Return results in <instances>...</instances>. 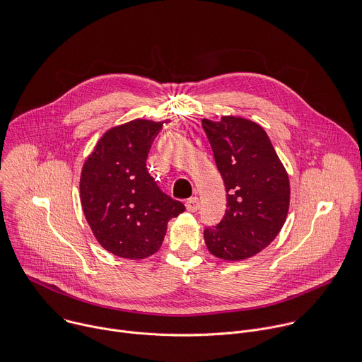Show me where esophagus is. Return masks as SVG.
Returning <instances> with one entry per match:
<instances>
[{"instance_id":"1","label":"esophagus","mask_w":362,"mask_h":362,"mask_svg":"<svg viewBox=\"0 0 362 362\" xmlns=\"http://www.w3.org/2000/svg\"><path fill=\"white\" fill-rule=\"evenodd\" d=\"M185 206L189 212H197L199 209V199L197 197H192L185 202Z\"/></svg>"}]
</instances>
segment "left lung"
<instances>
[{
  "mask_svg": "<svg viewBox=\"0 0 362 362\" xmlns=\"http://www.w3.org/2000/svg\"><path fill=\"white\" fill-rule=\"evenodd\" d=\"M226 191L227 209L204 231L208 251L226 261L254 257L279 234L290 208V180L261 125L224 115L202 119Z\"/></svg>",
  "mask_w": 362,
  "mask_h": 362,
  "instance_id": "left-lung-1",
  "label": "left lung"
}]
</instances>
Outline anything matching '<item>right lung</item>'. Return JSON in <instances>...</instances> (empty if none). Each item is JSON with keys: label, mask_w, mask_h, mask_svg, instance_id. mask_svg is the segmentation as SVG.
Masks as SVG:
<instances>
[{"label": "right lung", "mask_w": 362, "mask_h": 362, "mask_svg": "<svg viewBox=\"0 0 362 362\" xmlns=\"http://www.w3.org/2000/svg\"><path fill=\"white\" fill-rule=\"evenodd\" d=\"M161 128L163 122L139 118L112 127L83 165L80 195L86 220L100 245L121 258L156 254L168 221L185 211L147 170L151 144Z\"/></svg>", "instance_id": "obj_1"}]
</instances>
